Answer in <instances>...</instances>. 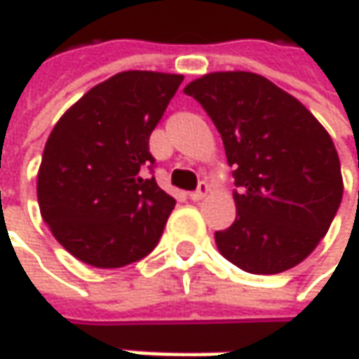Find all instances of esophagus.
I'll return each instance as SVG.
<instances>
[{"mask_svg": "<svg viewBox=\"0 0 359 359\" xmlns=\"http://www.w3.org/2000/svg\"><path fill=\"white\" fill-rule=\"evenodd\" d=\"M208 192H210V187H208L206 182H201V184H198V189H196L194 192H191V201L198 203V201H203V198L206 196V194H208Z\"/></svg>", "mask_w": 359, "mask_h": 359, "instance_id": "1", "label": "esophagus"}]
</instances>
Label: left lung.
Listing matches in <instances>:
<instances>
[{"label": "left lung", "mask_w": 359, "mask_h": 359, "mask_svg": "<svg viewBox=\"0 0 359 359\" xmlns=\"http://www.w3.org/2000/svg\"><path fill=\"white\" fill-rule=\"evenodd\" d=\"M234 167L236 220L215 232L218 252L250 274L300 264L326 236L344 194L332 137L306 107L250 71L191 81Z\"/></svg>", "instance_id": "1"}]
</instances>
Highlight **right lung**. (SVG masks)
<instances>
[{"label":"right lung","mask_w":359,"mask_h":359,"mask_svg":"<svg viewBox=\"0 0 359 359\" xmlns=\"http://www.w3.org/2000/svg\"><path fill=\"white\" fill-rule=\"evenodd\" d=\"M182 75L123 71L69 107L45 142L37 203L57 242L95 268H121L151 252L175 198L142 179L155 158L149 137Z\"/></svg>","instance_id":"add662e5"}]
</instances>
